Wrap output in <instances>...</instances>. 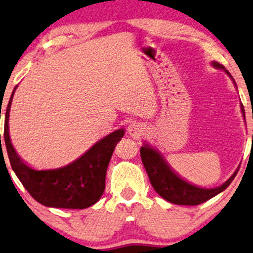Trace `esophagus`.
Here are the masks:
<instances>
[{
  "label": "esophagus",
  "mask_w": 253,
  "mask_h": 253,
  "mask_svg": "<svg viewBox=\"0 0 253 253\" xmlns=\"http://www.w3.org/2000/svg\"><path fill=\"white\" fill-rule=\"evenodd\" d=\"M144 130H146V127L141 123H136V121L130 124L128 127V134L134 140H140L144 135Z\"/></svg>",
  "instance_id": "1"
}]
</instances>
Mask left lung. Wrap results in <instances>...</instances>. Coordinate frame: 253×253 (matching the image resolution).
<instances>
[{
    "mask_svg": "<svg viewBox=\"0 0 253 253\" xmlns=\"http://www.w3.org/2000/svg\"><path fill=\"white\" fill-rule=\"evenodd\" d=\"M211 65L215 68L224 70L229 76L231 77L230 73L224 68L223 66L216 61L211 62ZM235 83V81H234ZM236 85V83H235ZM237 87V86H236ZM242 113L245 119L244 107L241 104ZM141 158H142V163L146 169L148 177L151 185H153L154 190L161 195L163 199L169 201L171 204L176 205H184V206H195V205L203 204L205 201L211 199V198L221 193L227 188L234 178L236 177L238 169L235 171L234 174L229 178V179L221 185V186L214 188H203L198 187L195 185H192L188 181L184 180L180 178L174 171L171 169V167L168 164V162L164 160L162 154L157 149H154L148 143H144L143 147L140 149Z\"/></svg>",
    "mask_w": 253,
    "mask_h": 253,
    "instance_id": "left-lung-1",
    "label": "left lung"
}]
</instances>
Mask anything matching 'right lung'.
<instances>
[{
    "mask_svg": "<svg viewBox=\"0 0 253 253\" xmlns=\"http://www.w3.org/2000/svg\"><path fill=\"white\" fill-rule=\"evenodd\" d=\"M16 87L4 118V142L13 172L33 199L43 206L67 210H84L92 206L105 190L107 167L125 130L117 129L103 137L68 166L50 170L32 169L16 153L9 135V112Z\"/></svg>",
    "mask_w": 253,
    "mask_h": 253,
    "instance_id": "1",
    "label": "right lung"
}]
</instances>
